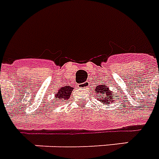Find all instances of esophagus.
Returning a JSON list of instances; mask_svg holds the SVG:
<instances>
[{"mask_svg":"<svg viewBox=\"0 0 159 159\" xmlns=\"http://www.w3.org/2000/svg\"><path fill=\"white\" fill-rule=\"evenodd\" d=\"M79 86L80 87V88H85V87H88L89 86V82H84V83H81V84H80Z\"/></svg>","mask_w":159,"mask_h":159,"instance_id":"esophagus-1","label":"esophagus"}]
</instances>
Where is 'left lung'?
I'll return each mask as SVG.
<instances>
[{"instance_id": "1", "label": "left lung", "mask_w": 159, "mask_h": 159, "mask_svg": "<svg viewBox=\"0 0 159 159\" xmlns=\"http://www.w3.org/2000/svg\"><path fill=\"white\" fill-rule=\"evenodd\" d=\"M95 96L99 98V101L104 104H110L111 102L115 101V96L113 92L110 91L107 84L98 85L95 88Z\"/></svg>"}]
</instances>
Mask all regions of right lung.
I'll return each instance as SVG.
<instances>
[{
	"label": "right lung",
	"mask_w": 159,
	"mask_h": 159,
	"mask_svg": "<svg viewBox=\"0 0 159 159\" xmlns=\"http://www.w3.org/2000/svg\"><path fill=\"white\" fill-rule=\"evenodd\" d=\"M73 89H74V87H71V86H68V85H66V86H64V87H61V88L60 89L59 91L57 92V93H56V95H55L54 99L56 100V101H59V100H67L70 98Z\"/></svg>",
	"instance_id": "right-lung-1"
}]
</instances>
